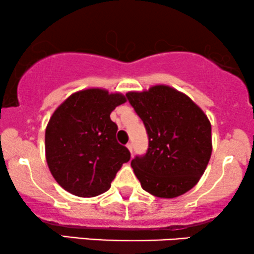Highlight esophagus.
Listing matches in <instances>:
<instances>
[{"instance_id": "esophagus-1", "label": "esophagus", "mask_w": 254, "mask_h": 254, "mask_svg": "<svg viewBox=\"0 0 254 254\" xmlns=\"http://www.w3.org/2000/svg\"><path fill=\"white\" fill-rule=\"evenodd\" d=\"M127 149H129L130 152L132 153V150H133V147H132V143H127Z\"/></svg>"}]
</instances>
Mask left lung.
<instances>
[{
	"instance_id": "obj_1",
	"label": "left lung",
	"mask_w": 254,
	"mask_h": 254,
	"mask_svg": "<svg viewBox=\"0 0 254 254\" xmlns=\"http://www.w3.org/2000/svg\"><path fill=\"white\" fill-rule=\"evenodd\" d=\"M127 97L149 138L145 155L131 160L143 190L159 198L184 194L199 182L211 158L207 116L190 97L168 85L130 91Z\"/></svg>"
}]
</instances>
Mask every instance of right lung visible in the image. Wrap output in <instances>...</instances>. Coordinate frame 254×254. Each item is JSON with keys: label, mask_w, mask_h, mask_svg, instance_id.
Wrapping results in <instances>:
<instances>
[{"label": "right lung", "mask_w": 254, "mask_h": 254, "mask_svg": "<svg viewBox=\"0 0 254 254\" xmlns=\"http://www.w3.org/2000/svg\"><path fill=\"white\" fill-rule=\"evenodd\" d=\"M127 102L120 92L86 89L69 96L46 129V158L55 181L77 197H96L111 186L130 152L116 139L110 114Z\"/></svg>", "instance_id": "add662e5"}]
</instances>
